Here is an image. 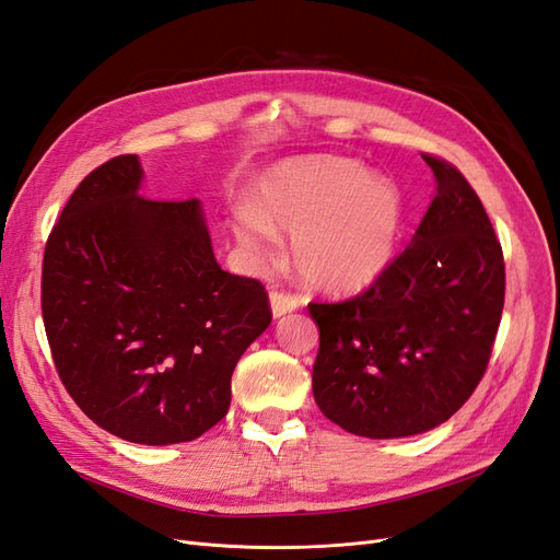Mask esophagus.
Instances as JSON below:
<instances>
[{"label": "esophagus", "mask_w": 560, "mask_h": 560, "mask_svg": "<svg viewBox=\"0 0 560 560\" xmlns=\"http://www.w3.org/2000/svg\"><path fill=\"white\" fill-rule=\"evenodd\" d=\"M268 301H270V313H273V317H282V315L299 308V299L296 296L278 292V290H273V292L268 294Z\"/></svg>", "instance_id": "esophagus-1"}]
</instances>
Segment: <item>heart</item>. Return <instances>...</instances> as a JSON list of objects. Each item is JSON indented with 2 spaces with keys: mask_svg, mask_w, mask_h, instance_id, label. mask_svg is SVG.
Returning a JSON list of instances; mask_svg holds the SVG:
<instances>
[{
  "mask_svg": "<svg viewBox=\"0 0 560 560\" xmlns=\"http://www.w3.org/2000/svg\"><path fill=\"white\" fill-rule=\"evenodd\" d=\"M404 200L393 179L341 159L284 161L259 179L254 206L231 217V233L252 259H266L276 231L290 233L303 282L336 296L374 287L393 266Z\"/></svg>",
  "mask_w": 560,
  "mask_h": 560,
  "instance_id": "b5f03b06",
  "label": "heart"
}]
</instances>
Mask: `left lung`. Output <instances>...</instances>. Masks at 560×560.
<instances>
[{"mask_svg": "<svg viewBox=\"0 0 560 560\" xmlns=\"http://www.w3.org/2000/svg\"><path fill=\"white\" fill-rule=\"evenodd\" d=\"M422 159L436 191L409 247L369 292L308 306L319 411L369 439L422 434L460 409L504 306L502 247L479 196L453 165Z\"/></svg>", "mask_w": 560, "mask_h": 560, "instance_id": "left-lung-1", "label": "left lung"}]
</instances>
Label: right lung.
Instances as JSON below:
<instances>
[{"label": "right lung", "mask_w": 560, "mask_h": 560, "mask_svg": "<svg viewBox=\"0 0 560 560\" xmlns=\"http://www.w3.org/2000/svg\"><path fill=\"white\" fill-rule=\"evenodd\" d=\"M142 179L128 154L77 186L46 243L42 313L79 409L126 442L167 446L226 416L270 308L259 280L217 264L200 200L144 198Z\"/></svg>", "instance_id": "obj_1"}]
</instances>
